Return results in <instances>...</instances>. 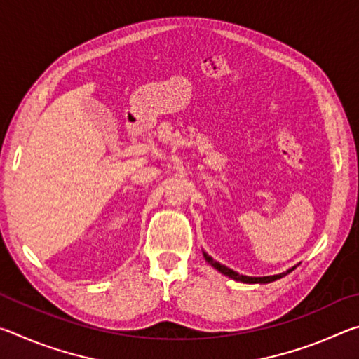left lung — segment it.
Segmentation results:
<instances>
[{
	"label": "left lung",
	"instance_id": "obj_1",
	"mask_svg": "<svg viewBox=\"0 0 359 359\" xmlns=\"http://www.w3.org/2000/svg\"><path fill=\"white\" fill-rule=\"evenodd\" d=\"M204 258H205V261H208V263H209L210 266H214L218 272H222V274H224L226 277H231V278H233V280H238V282H242V283H271V282L277 280V278H282L283 276L290 274V272L293 271L294 267H296V266H293V267H291V269H288L287 272H282V274H277V276H267V277H248V276L238 274V272L233 271V269H229V267H226V266L220 264V263H218V261H214V259H212V258L209 257L208 253H204Z\"/></svg>",
	"mask_w": 359,
	"mask_h": 359
}]
</instances>
